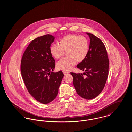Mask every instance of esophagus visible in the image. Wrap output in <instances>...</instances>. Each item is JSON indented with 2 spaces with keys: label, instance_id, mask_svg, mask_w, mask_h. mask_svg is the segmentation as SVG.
<instances>
[{
  "label": "esophagus",
  "instance_id": "1",
  "mask_svg": "<svg viewBox=\"0 0 132 132\" xmlns=\"http://www.w3.org/2000/svg\"><path fill=\"white\" fill-rule=\"evenodd\" d=\"M63 74H64L65 75H67V74H69V72H68V71H63Z\"/></svg>",
  "mask_w": 132,
  "mask_h": 132
}]
</instances>
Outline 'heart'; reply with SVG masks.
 Returning <instances> with one entry per match:
<instances>
[{"mask_svg": "<svg viewBox=\"0 0 132 132\" xmlns=\"http://www.w3.org/2000/svg\"><path fill=\"white\" fill-rule=\"evenodd\" d=\"M59 44H51L50 54L58 59L63 56L66 52V57L56 63L58 70L68 71L75 65L77 62L83 61L87 57L89 51V43L86 37L75 34L64 36L59 40Z\"/></svg>", "mask_w": 132, "mask_h": 132, "instance_id": "1", "label": "heart"}]
</instances>
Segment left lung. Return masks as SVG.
<instances>
[{"mask_svg":"<svg viewBox=\"0 0 132 132\" xmlns=\"http://www.w3.org/2000/svg\"><path fill=\"white\" fill-rule=\"evenodd\" d=\"M90 38L89 51L86 58L77 67L85 71L83 74L71 72L77 94L87 100L98 95L105 85L109 65L106 48L103 42L93 34L87 32Z\"/></svg>","mask_w":132,"mask_h":132,"instance_id":"obj_1","label":"left lung"}]
</instances>
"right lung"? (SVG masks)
<instances>
[{"instance_id":"add662e5","label":"right lung","mask_w":132,"mask_h":132,"mask_svg":"<svg viewBox=\"0 0 132 132\" xmlns=\"http://www.w3.org/2000/svg\"><path fill=\"white\" fill-rule=\"evenodd\" d=\"M54 38L47 34L32 40L21 61V73L28 92L43 104L50 103L56 97L64 76L62 71L52 72L55 62L50 48Z\"/></svg>"}]
</instances>
